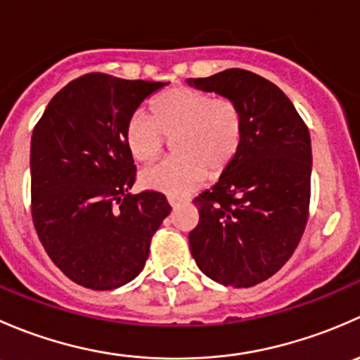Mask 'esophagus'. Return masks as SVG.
Here are the masks:
<instances>
[{
	"label": "esophagus",
	"mask_w": 360,
	"mask_h": 360,
	"mask_svg": "<svg viewBox=\"0 0 360 360\" xmlns=\"http://www.w3.org/2000/svg\"><path fill=\"white\" fill-rule=\"evenodd\" d=\"M184 200H181V198H176V197H169V203H170V205H172V207H177V205H179V203H183Z\"/></svg>",
	"instance_id": "1"
}]
</instances>
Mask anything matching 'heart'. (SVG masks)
<instances>
[{
	"mask_svg": "<svg viewBox=\"0 0 360 360\" xmlns=\"http://www.w3.org/2000/svg\"><path fill=\"white\" fill-rule=\"evenodd\" d=\"M151 116L136 111L127 120L123 137L137 162H155L172 139L176 157L150 167L141 183L163 193H190L207 176L219 177L233 165L244 143V116L230 97L191 86L160 92L150 104Z\"/></svg>",
	"mask_w": 360,
	"mask_h": 360,
	"instance_id": "1",
	"label": "heart"
}]
</instances>
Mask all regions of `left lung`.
Segmentation results:
<instances>
[{
  "mask_svg": "<svg viewBox=\"0 0 360 360\" xmlns=\"http://www.w3.org/2000/svg\"><path fill=\"white\" fill-rule=\"evenodd\" d=\"M188 85L230 97L244 116L233 165L193 203L191 256L212 281L252 288L277 274L300 244L310 210L311 144L307 123L275 83L226 69Z\"/></svg>",
  "mask_w": 360,
  "mask_h": 360,
  "instance_id": "left-lung-1",
  "label": "left lung"
}]
</instances>
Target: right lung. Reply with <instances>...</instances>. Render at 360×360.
I'll return each mask as SVG.
<instances>
[{
	"label": "right lung",
	"mask_w": 360,
	"mask_h": 360,
	"mask_svg": "<svg viewBox=\"0 0 360 360\" xmlns=\"http://www.w3.org/2000/svg\"><path fill=\"white\" fill-rule=\"evenodd\" d=\"M165 83L89 72L53 96L31 137V216L57 268L86 289L134 281L169 216L165 195H130L127 120Z\"/></svg>",
	"instance_id": "add662e5"
}]
</instances>
